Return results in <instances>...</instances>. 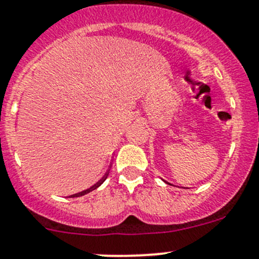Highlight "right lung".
I'll list each match as a JSON object with an SVG mask.
<instances>
[{
    "label": "right lung",
    "mask_w": 259,
    "mask_h": 259,
    "mask_svg": "<svg viewBox=\"0 0 259 259\" xmlns=\"http://www.w3.org/2000/svg\"><path fill=\"white\" fill-rule=\"evenodd\" d=\"M107 176H108V174H105V176L103 177V179H102V181H99V182H98V183L95 184V186H93V187H91V188L86 189V191H82V192H80V193L72 194V196H71V197H80V196H82V194H86V193H89V192H90V191H93V189H95V188H97V187H99L100 184H102L103 182H104L105 179H107Z\"/></svg>",
    "instance_id": "obj_1"
}]
</instances>
